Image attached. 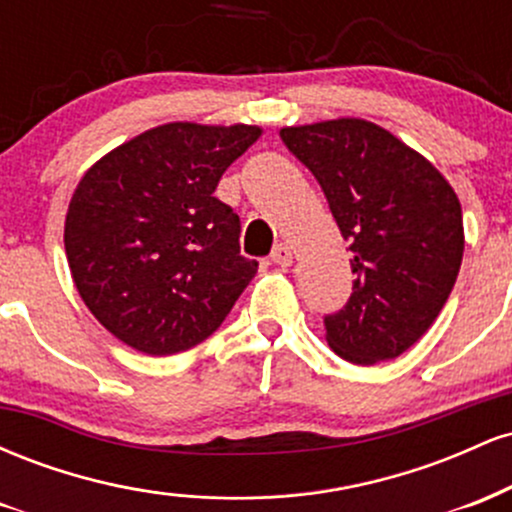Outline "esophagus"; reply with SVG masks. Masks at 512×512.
<instances>
[{
  "mask_svg": "<svg viewBox=\"0 0 512 512\" xmlns=\"http://www.w3.org/2000/svg\"><path fill=\"white\" fill-rule=\"evenodd\" d=\"M272 262L279 264V267H291V264H293V250L286 243H279L272 252Z\"/></svg>",
  "mask_w": 512,
  "mask_h": 512,
  "instance_id": "1",
  "label": "esophagus"
}]
</instances>
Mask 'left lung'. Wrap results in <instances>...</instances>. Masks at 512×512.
I'll return each instance as SVG.
<instances>
[{
	"label": "left lung",
	"instance_id": "obj_1",
	"mask_svg": "<svg viewBox=\"0 0 512 512\" xmlns=\"http://www.w3.org/2000/svg\"><path fill=\"white\" fill-rule=\"evenodd\" d=\"M325 192L349 250L354 293L325 317L327 344L356 366L397 358L448 301L464 252L462 207L428 158L361 117L281 129Z\"/></svg>",
	"mask_w": 512,
	"mask_h": 512
}]
</instances>
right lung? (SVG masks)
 <instances>
[{
    "instance_id": "1",
    "label": "right lung",
    "mask_w": 512,
    "mask_h": 512,
    "mask_svg": "<svg viewBox=\"0 0 512 512\" xmlns=\"http://www.w3.org/2000/svg\"><path fill=\"white\" fill-rule=\"evenodd\" d=\"M257 125L168 122L105 154L76 185L64 250L81 301L122 344L149 356L214 334L257 274L240 219L214 197Z\"/></svg>"
}]
</instances>
